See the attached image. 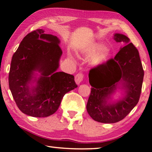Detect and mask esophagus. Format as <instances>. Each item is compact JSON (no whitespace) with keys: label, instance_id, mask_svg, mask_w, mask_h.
I'll return each instance as SVG.
<instances>
[{"label":"esophagus","instance_id":"esophagus-1","mask_svg":"<svg viewBox=\"0 0 152 152\" xmlns=\"http://www.w3.org/2000/svg\"><path fill=\"white\" fill-rule=\"evenodd\" d=\"M83 74L81 73H79L78 74H76L75 76V82L77 84V85H80L83 80Z\"/></svg>","mask_w":152,"mask_h":152}]
</instances>
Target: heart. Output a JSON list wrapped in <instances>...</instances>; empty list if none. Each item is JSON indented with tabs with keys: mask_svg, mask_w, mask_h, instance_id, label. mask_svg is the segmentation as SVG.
<instances>
[{
	"mask_svg": "<svg viewBox=\"0 0 152 152\" xmlns=\"http://www.w3.org/2000/svg\"><path fill=\"white\" fill-rule=\"evenodd\" d=\"M85 54L88 57H92L91 63L95 66H99L103 64L109 56V51L105 48L103 44H94L86 48Z\"/></svg>",
	"mask_w": 152,
	"mask_h": 152,
	"instance_id": "1",
	"label": "heart"
}]
</instances>
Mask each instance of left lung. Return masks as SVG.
<instances>
[{
	"label": "left lung",
	"instance_id": "8db88e82",
	"mask_svg": "<svg viewBox=\"0 0 152 152\" xmlns=\"http://www.w3.org/2000/svg\"><path fill=\"white\" fill-rule=\"evenodd\" d=\"M117 42L125 43L114 58L90 70L92 88L87 110L95 121L114 124L128 115L137 104L141 95L144 71L139 51L130 39L121 33L113 36ZM117 92L120 96L114 98Z\"/></svg>",
	"mask_w": 152,
	"mask_h": 152
}]
</instances>
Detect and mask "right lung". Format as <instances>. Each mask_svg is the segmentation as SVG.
Masks as SVG:
<instances>
[{"mask_svg": "<svg viewBox=\"0 0 152 152\" xmlns=\"http://www.w3.org/2000/svg\"><path fill=\"white\" fill-rule=\"evenodd\" d=\"M37 29L24 37L13 54L9 86L21 111L34 117L54 114L65 94L78 86L74 76L57 72L62 50L60 39Z\"/></svg>", "mask_w": 152, "mask_h": 152, "instance_id": "add662e5", "label": "right lung"}]
</instances>
